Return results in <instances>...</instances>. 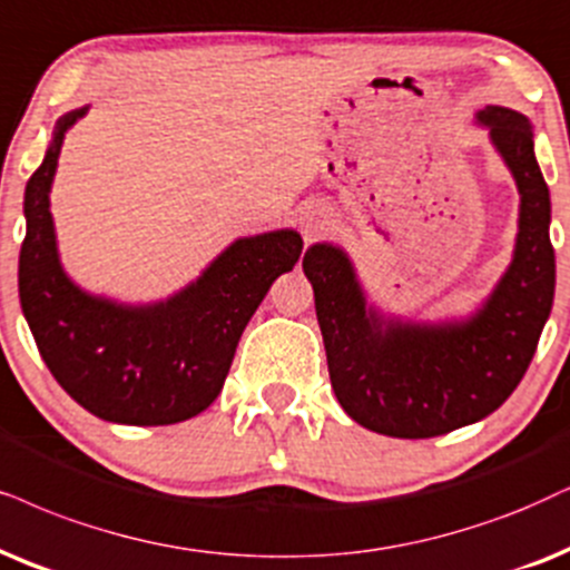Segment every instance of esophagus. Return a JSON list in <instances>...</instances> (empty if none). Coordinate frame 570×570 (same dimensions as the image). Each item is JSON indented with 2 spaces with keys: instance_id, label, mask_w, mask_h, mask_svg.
Listing matches in <instances>:
<instances>
[{
  "instance_id": "1",
  "label": "esophagus",
  "mask_w": 570,
  "mask_h": 570,
  "mask_svg": "<svg viewBox=\"0 0 570 570\" xmlns=\"http://www.w3.org/2000/svg\"><path fill=\"white\" fill-rule=\"evenodd\" d=\"M305 234H315V226H313V223H307V226H305Z\"/></svg>"
}]
</instances>
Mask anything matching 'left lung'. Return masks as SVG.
I'll return each instance as SVG.
<instances>
[{
	"instance_id": "1",
	"label": "left lung",
	"mask_w": 570,
	"mask_h": 570,
	"mask_svg": "<svg viewBox=\"0 0 570 570\" xmlns=\"http://www.w3.org/2000/svg\"><path fill=\"white\" fill-rule=\"evenodd\" d=\"M476 120L513 173L521 213L513 263L468 321L402 323L365 305L350 257L334 244L305 252L328 376L360 426L397 439L442 436L476 423L521 384L554 297L550 189L529 118L487 105Z\"/></svg>"
}]
</instances>
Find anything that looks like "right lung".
<instances>
[{
    "mask_svg": "<svg viewBox=\"0 0 570 570\" xmlns=\"http://www.w3.org/2000/svg\"><path fill=\"white\" fill-rule=\"evenodd\" d=\"M86 107L62 115L45 163L26 184V239L18 292L41 357L91 415L126 426H168L218 397L257 305L302 255L297 232L236 239L194 284L155 305L94 297L65 276L57 257L49 189L65 131Z\"/></svg>",
    "mask_w": 570,
    "mask_h": 570,
    "instance_id": "obj_1",
    "label": "right lung"
}]
</instances>
